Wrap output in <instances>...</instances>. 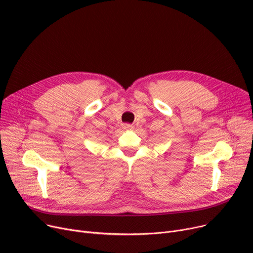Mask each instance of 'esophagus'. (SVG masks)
Here are the masks:
<instances>
[{
	"mask_svg": "<svg viewBox=\"0 0 253 253\" xmlns=\"http://www.w3.org/2000/svg\"><path fill=\"white\" fill-rule=\"evenodd\" d=\"M123 128H124V129H126V130H129V129H132V128H133V126H132V124L125 123V124H123Z\"/></svg>",
	"mask_w": 253,
	"mask_h": 253,
	"instance_id": "esophagus-1",
	"label": "esophagus"
}]
</instances>
